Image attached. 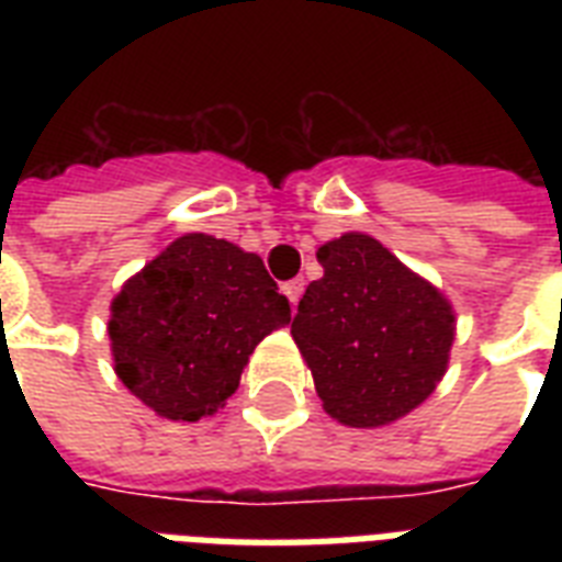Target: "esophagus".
Returning <instances> with one entry per match:
<instances>
[{
    "mask_svg": "<svg viewBox=\"0 0 562 562\" xmlns=\"http://www.w3.org/2000/svg\"><path fill=\"white\" fill-rule=\"evenodd\" d=\"M303 289H306V282H303V277H297V280L282 282V294L289 297L291 306H297L300 297H303Z\"/></svg>",
    "mask_w": 562,
    "mask_h": 562,
    "instance_id": "34e87169",
    "label": "esophagus"
}]
</instances>
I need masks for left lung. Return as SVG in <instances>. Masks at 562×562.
<instances>
[{
    "instance_id": "obj_1",
    "label": "left lung",
    "mask_w": 562,
    "mask_h": 562,
    "mask_svg": "<svg viewBox=\"0 0 562 562\" xmlns=\"http://www.w3.org/2000/svg\"><path fill=\"white\" fill-rule=\"evenodd\" d=\"M317 262L324 277L300 300L291 335L326 414L356 428L405 417L446 373L452 306L364 233L326 241Z\"/></svg>"
}]
</instances>
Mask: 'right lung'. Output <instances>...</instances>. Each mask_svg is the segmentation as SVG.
<instances>
[{
  "label": "right lung",
  "instance_id": "right-lung-1",
  "mask_svg": "<svg viewBox=\"0 0 562 562\" xmlns=\"http://www.w3.org/2000/svg\"><path fill=\"white\" fill-rule=\"evenodd\" d=\"M110 312L122 384L160 417L187 423L215 414L256 344L291 321L262 259L203 233L171 241Z\"/></svg>",
  "mask_w": 562,
  "mask_h": 562
}]
</instances>
